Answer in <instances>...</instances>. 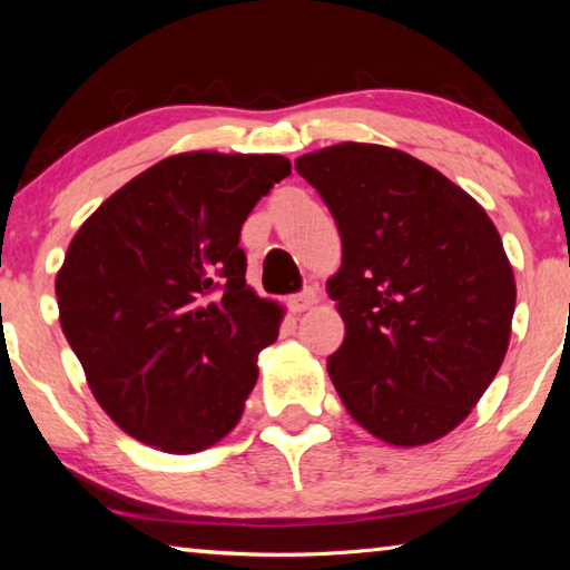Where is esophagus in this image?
I'll use <instances>...</instances> for the list:
<instances>
[{
    "label": "esophagus",
    "instance_id": "1",
    "mask_svg": "<svg viewBox=\"0 0 570 570\" xmlns=\"http://www.w3.org/2000/svg\"><path fill=\"white\" fill-rule=\"evenodd\" d=\"M316 302H320V296H316L314 288H304L302 294L288 296V306H292V312H296V314H302V312H308V308H314Z\"/></svg>",
    "mask_w": 570,
    "mask_h": 570
}]
</instances>
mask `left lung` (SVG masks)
I'll return each instance as SVG.
<instances>
[{
    "label": "left lung",
    "instance_id": "1",
    "mask_svg": "<svg viewBox=\"0 0 570 570\" xmlns=\"http://www.w3.org/2000/svg\"><path fill=\"white\" fill-rule=\"evenodd\" d=\"M342 234L326 282L346 336L326 370L356 424L394 448L445 438L495 380L515 276L470 193L410 153L336 142L296 158Z\"/></svg>",
    "mask_w": 570,
    "mask_h": 570
}]
</instances>
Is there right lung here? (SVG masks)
<instances>
[{
  "instance_id": "1",
  "label": "right lung",
  "mask_w": 570,
  "mask_h": 570,
  "mask_svg": "<svg viewBox=\"0 0 570 570\" xmlns=\"http://www.w3.org/2000/svg\"><path fill=\"white\" fill-rule=\"evenodd\" d=\"M292 173L284 156L190 150L115 190L55 278L65 340L100 407L168 455L224 440L284 306L246 284L240 226Z\"/></svg>"
}]
</instances>
